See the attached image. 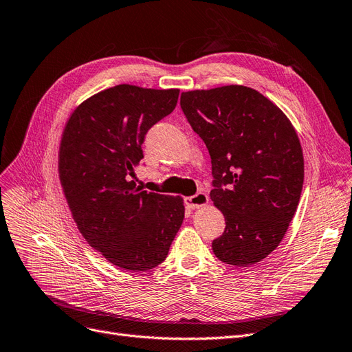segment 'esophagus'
Returning a JSON list of instances; mask_svg holds the SVG:
<instances>
[{"label":"esophagus","instance_id":"esophagus-1","mask_svg":"<svg viewBox=\"0 0 352 352\" xmlns=\"http://www.w3.org/2000/svg\"><path fill=\"white\" fill-rule=\"evenodd\" d=\"M185 202H186V206H188L189 208H199V207L207 206L208 197H207L206 192H202V190H199V192H197L195 195L188 197V198L185 199Z\"/></svg>","mask_w":352,"mask_h":352}]
</instances>
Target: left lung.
I'll return each mask as SVG.
<instances>
[{
    "instance_id": "1",
    "label": "left lung",
    "mask_w": 352,
    "mask_h": 352,
    "mask_svg": "<svg viewBox=\"0 0 352 352\" xmlns=\"http://www.w3.org/2000/svg\"><path fill=\"white\" fill-rule=\"evenodd\" d=\"M180 107L211 157L210 197L226 228L216 257L251 265L278 248L300 202L302 148L285 113L242 85L182 92Z\"/></svg>"
}]
</instances>
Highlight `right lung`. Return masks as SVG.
Here are the masks:
<instances>
[{"mask_svg": "<svg viewBox=\"0 0 352 352\" xmlns=\"http://www.w3.org/2000/svg\"><path fill=\"white\" fill-rule=\"evenodd\" d=\"M177 98L179 89L117 85L78 105L61 135L58 176L73 220L94 250L124 270L162 264L182 226V198L131 180L146 132Z\"/></svg>", "mask_w": 352, "mask_h": 352, "instance_id": "obj_1", "label": "right lung"}]
</instances>
